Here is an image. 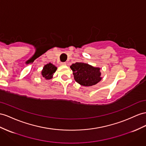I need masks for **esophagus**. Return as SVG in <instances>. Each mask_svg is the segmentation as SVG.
<instances>
[{
    "instance_id": "34e87169",
    "label": "esophagus",
    "mask_w": 146,
    "mask_h": 146,
    "mask_svg": "<svg viewBox=\"0 0 146 146\" xmlns=\"http://www.w3.org/2000/svg\"><path fill=\"white\" fill-rule=\"evenodd\" d=\"M60 65H66V62H61Z\"/></svg>"
}]
</instances>
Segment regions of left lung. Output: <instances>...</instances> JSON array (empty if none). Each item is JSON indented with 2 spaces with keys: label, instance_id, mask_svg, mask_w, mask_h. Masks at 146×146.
Returning a JSON list of instances; mask_svg holds the SVG:
<instances>
[{
  "label": "left lung",
  "instance_id": "8db88e82",
  "mask_svg": "<svg viewBox=\"0 0 146 146\" xmlns=\"http://www.w3.org/2000/svg\"><path fill=\"white\" fill-rule=\"evenodd\" d=\"M74 80L84 86H91L102 80L100 68L94 67L88 63L76 62L70 66Z\"/></svg>",
  "mask_w": 146,
  "mask_h": 146
}]
</instances>
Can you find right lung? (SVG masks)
<instances>
[{
	"label": "right lung",
	"instance_id": "add662e5",
	"mask_svg": "<svg viewBox=\"0 0 146 146\" xmlns=\"http://www.w3.org/2000/svg\"><path fill=\"white\" fill-rule=\"evenodd\" d=\"M57 67L54 65L49 63L45 65L43 68V70L41 72L42 76L46 80H50L54 75V73L57 70Z\"/></svg>",
	"mask_w": 146,
	"mask_h": 146
}]
</instances>
